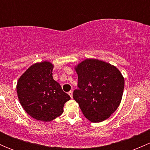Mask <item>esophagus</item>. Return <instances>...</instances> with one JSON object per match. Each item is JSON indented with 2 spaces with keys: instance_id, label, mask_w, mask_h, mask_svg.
<instances>
[{
  "instance_id": "esophagus-1",
  "label": "esophagus",
  "mask_w": 150,
  "mask_h": 150,
  "mask_svg": "<svg viewBox=\"0 0 150 150\" xmlns=\"http://www.w3.org/2000/svg\"><path fill=\"white\" fill-rule=\"evenodd\" d=\"M68 94H69V96H70L71 99H72V91H70L68 92Z\"/></svg>"
}]
</instances>
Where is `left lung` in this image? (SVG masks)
<instances>
[{
	"label": "left lung",
	"mask_w": 150,
	"mask_h": 150,
	"mask_svg": "<svg viewBox=\"0 0 150 150\" xmlns=\"http://www.w3.org/2000/svg\"><path fill=\"white\" fill-rule=\"evenodd\" d=\"M79 88L73 99L85 117L93 122L107 120L121 102L125 80L115 66L96 59H86L75 66Z\"/></svg>",
	"instance_id": "8db88e82"
}]
</instances>
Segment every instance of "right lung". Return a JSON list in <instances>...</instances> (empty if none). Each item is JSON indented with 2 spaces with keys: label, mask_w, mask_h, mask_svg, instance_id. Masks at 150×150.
Here are the masks:
<instances>
[{
  "label": "right lung",
  "mask_w": 150,
  "mask_h": 150,
  "mask_svg": "<svg viewBox=\"0 0 150 150\" xmlns=\"http://www.w3.org/2000/svg\"><path fill=\"white\" fill-rule=\"evenodd\" d=\"M54 64L48 61L33 64L22 74L16 84L21 105L38 120L50 122L61 115L70 96L53 78Z\"/></svg>",
  "instance_id": "obj_1"
}]
</instances>
